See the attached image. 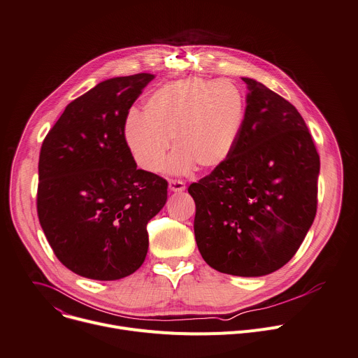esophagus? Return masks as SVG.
Instances as JSON below:
<instances>
[{
    "label": "esophagus",
    "instance_id": "1",
    "mask_svg": "<svg viewBox=\"0 0 358 358\" xmlns=\"http://www.w3.org/2000/svg\"><path fill=\"white\" fill-rule=\"evenodd\" d=\"M169 188L173 192H182L185 189V182L181 180H170L169 181Z\"/></svg>",
    "mask_w": 358,
    "mask_h": 358
}]
</instances>
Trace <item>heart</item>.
Returning a JSON list of instances; mask_svg holds the SVG:
<instances>
[{
    "label": "heart",
    "instance_id": "heart-1",
    "mask_svg": "<svg viewBox=\"0 0 358 358\" xmlns=\"http://www.w3.org/2000/svg\"><path fill=\"white\" fill-rule=\"evenodd\" d=\"M245 96L227 80L188 78L152 91L143 115L129 114L122 137L136 164L159 173L166 164L170 141L176 152L170 170H214L234 151L245 120Z\"/></svg>",
    "mask_w": 358,
    "mask_h": 358
}]
</instances>
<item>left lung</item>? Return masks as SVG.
<instances>
[{"mask_svg":"<svg viewBox=\"0 0 358 358\" xmlns=\"http://www.w3.org/2000/svg\"><path fill=\"white\" fill-rule=\"evenodd\" d=\"M243 81L250 92L234 151L188 192L204 262L220 273L259 277L287 264L310 230L320 155L294 106L262 83Z\"/></svg>","mask_w":358,"mask_h":358,"instance_id":"obj_1","label":"left lung"}]
</instances>
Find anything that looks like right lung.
Wrapping results in <instances>:
<instances>
[{"mask_svg":"<svg viewBox=\"0 0 358 358\" xmlns=\"http://www.w3.org/2000/svg\"><path fill=\"white\" fill-rule=\"evenodd\" d=\"M141 73L96 84L71 101L43 141L37 213L59 262L100 281L137 271L148 221L167 201V181L138 170L122 124L143 88Z\"/></svg>","mask_w":358,"mask_h":358,"instance_id":"add662e5","label":"right lung"}]
</instances>
